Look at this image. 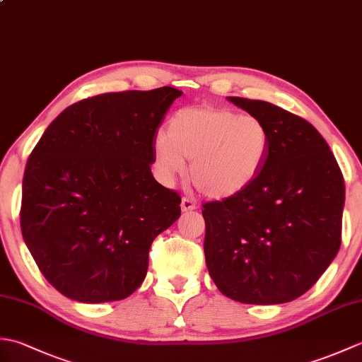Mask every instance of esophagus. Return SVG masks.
Here are the masks:
<instances>
[{
    "label": "esophagus",
    "mask_w": 362,
    "mask_h": 362,
    "mask_svg": "<svg viewBox=\"0 0 362 362\" xmlns=\"http://www.w3.org/2000/svg\"><path fill=\"white\" fill-rule=\"evenodd\" d=\"M180 209H182V211H193V210H196V204L188 197H182Z\"/></svg>",
    "instance_id": "esophagus-1"
}]
</instances>
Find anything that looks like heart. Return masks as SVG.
Instances as JSON below:
<instances>
[{
	"label": "heart",
	"instance_id": "b5f03b06",
	"mask_svg": "<svg viewBox=\"0 0 362 362\" xmlns=\"http://www.w3.org/2000/svg\"><path fill=\"white\" fill-rule=\"evenodd\" d=\"M271 132L263 119L222 107H185L153 141L156 171L166 183L185 171L209 197H230L247 188L263 169Z\"/></svg>",
	"mask_w": 362,
	"mask_h": 362
}]
</instances>
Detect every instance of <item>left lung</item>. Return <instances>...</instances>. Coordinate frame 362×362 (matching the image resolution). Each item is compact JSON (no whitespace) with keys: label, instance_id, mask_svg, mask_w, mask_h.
<instances>
[{"label":"left lung","instance_id":"left-lung-1","mask_svg":"<svg viewBox=\"0 0 362 362\" xmlns=\"http://www.w3.org/2000/svg\"><path fill=\"white\" fill-rule=\"evenodd\" d=\"M227 99L264 121L271 148L247 188L204 204L205 263L228 298L286 303L319 280L341 247L344 177L308 121L266 101Z\"/></svg>","mask_w":362,"mask_h":362}]
</instances>
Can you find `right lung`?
<instances>
[{
	"mask_svg": "<svg viewBox=\"0 0 362 362\" xmlns=\"http://www.w3.org/2000/svg\"><path fill=\"white\" fill-rule=\"evenodd\" d=\"M182 91L105 93L59 115L26 163L20 224L54 288L82 303L122 300L143 283L152 241L180 218L153 179V141Z\"/></svg>",
	"mask_w": 362,
	"mask_h": 362,
	"instance_id": "right-lung-1",
	"label": "right lung"
}]
</instances>
